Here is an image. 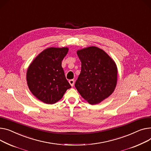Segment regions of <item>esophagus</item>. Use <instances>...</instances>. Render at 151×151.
I'll return each mask as SVG.
<instances>
[{"mask_svg":"<svg viewBox=\"0 0 151 151\" xmlns=\"http://www.w3.org/2000/svg\"><path fill=\"white\" fill-rule=\"evenodd\" d=\"M69 83H70V84L71 85V86L72 87H73V86H74V83H75V81H74V80L73 79H70V80H69Z\"/></svg>","mask_w":151,"mask_h":151,"instance_id":"esophagus-1","label":"esophagus"}]
</instances>
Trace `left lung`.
<instances>
[{
	"instance_id": "left-lung-1",
	"label": "left lung",
	"mask_w": 151,
	"mask_h": 151,
	"mask_svg": "<svg viewBox=\"0 0 151 151\" xmlns=\"http://www.w3.org/2000/svg\"><path fill=\"white\" fill-rule=\"evenodd\" d=\"M77 55L81 62V71L75 87L90 104L101 103L116 87V63L103 50L95 46L78 50Z\"/></svg>"
}]
</instances>
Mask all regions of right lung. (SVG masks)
Returning a JSON list of instances; mask_svg holds the SVG:
<instances>
[{
    "instance_id": "add662e5",
    "label": "right lung",
    "mask_w": 151,
    "mask_h": 151,
    "mask_svg": "<svg viewBox=\"0 0 151 151\" xmlns=\"http://www.w3.org/2000/svg\"><path fill=\"white\" fill-rule=\"evenodd\" d=\"M68 52L67 47L46 48L27 69V83L30 92L45 104L56 103L71 87L62 67V61Z\"/></svg>"
}]
</instances>
